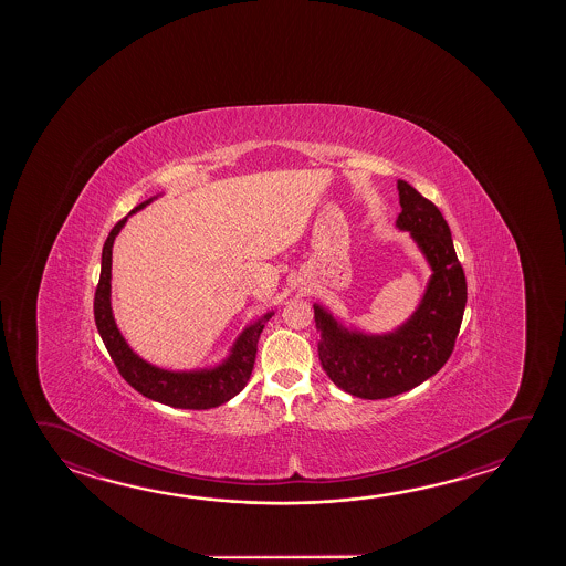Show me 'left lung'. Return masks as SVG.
Returning <instances> with one entry per match:
<instances>
[{"label": "left lung", "mask_w": 566, "mask_h": 566, "mask_svg": "<svg viewBox=\"0 0 566 566\" xmlns=\"http://www.w3.org/2000/svg\"><path fill=\"white\" fill-rule=\"evenodd\" d=\"M397 190L396 227L409 232L431 269L413 314L391 332L369 334L314 304L319 364L339 389L361 399L399 396L436 376L453 352L465 312V274L443 214L406 180H397Z\"/></svg>", "instance_id": "1"}]
</instances>
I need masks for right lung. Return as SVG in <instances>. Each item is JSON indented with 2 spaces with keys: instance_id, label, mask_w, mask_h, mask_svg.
<instances>
[{
  "instance_id": "obj_1",
  "label": "right lung",
  "mask_w": 566,
  "mask_h": 566,
  "mask_svg": "<svg viewBox=\"0 0 566 566\" xmlns=\"http://www.w3.org/2000/svg\"><path fill=\"white\" fill-rule=\"evenodd\" d=\"M159 197V195H157ZM140 202L139 207L130 210L125 219L119 220L109 237L105 240L103 254H101V276L95 292V324L99 329L101 339L109 352L111 359L119 369L120 376L130 387H135L139 394L149 397L153 401H159L165 406L179 407V409H210L230 401L232 397L239 396L244 386L249 384L254 359H256V346H259L260 334L264 324L274 312H266L264 316L252 322L250 326L240 332L230 347L229 356L220 364L212 367H200V369H165V367L153 366L147 359L133 352L127 339L120 334L119 326L113 316L111 307V262H113V244L119 234L125 222L135 212L145 209L153 200Z\"/></svg>"
}]
</instances>
